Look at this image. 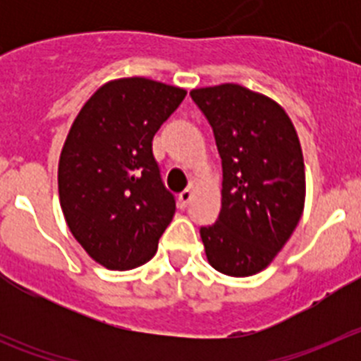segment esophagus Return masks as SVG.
I'll list each match as a JSON object with an SVG mask.
<instances>
[{"instance_id":"1","label":"esophagus","mask_w":361,"mask_h":361,"mask_svg":"<svg viewBox=\"0 0 361 361\" xmlns=\"http://www.w3.org/2000/svg\"><path fill=\"white\" fill-rule=\"evenodd\" d=\"M191 197H193V191H191V190H184L183 193L178 195V206H180V208H186L188 204H190Z\"/></svg>"}]
</instances>
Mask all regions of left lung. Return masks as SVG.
I'll list each match as a JSON object with an SVG mask.
<instances>
[{"label": "left lung", "instance_id": "1", "mask_svg": "<svg viewBox=\"0 0 361 361\" xmlns=\"http://www.w3.org/2000/svg\"><path fill=\"white\" fill-rule=\"evenodd\" d=\"M191 99L215 133L222 208L200 228L212 267L228 276L266 269L298 226L305 166L298 133L275 99L235 82L195 88Z\"/></svg>", "mask_w": 361, "mask_h": 361}]
</instances>
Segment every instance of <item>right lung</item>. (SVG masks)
Segmentation results:
<instances>
[{"label": "right lung", "instance_id": "1", "mask_svg": "<svg viewBox=\"0 0 361 361\" xmlns=\"http://www.w3.org/2000/svg\"><path fill=\"white\" fill-rule=\"evenodd\" d=\"M184 97V88L153 79H111L70 126L57 166L59 204L73 238L106 269L148 262L173 219L152 141Z\"/></svg>", "mask_w": 361, "mask_h": 361}]
</instances>
